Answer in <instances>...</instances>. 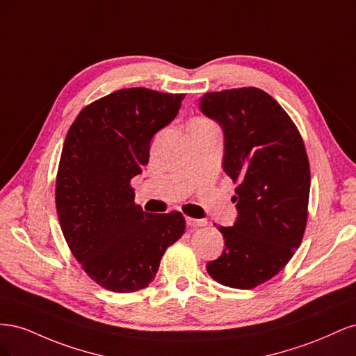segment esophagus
I'll list each match as a JSON object with an SVG mask.
<instances>
[{
    "label": "esophagus",
    "instance_id": "34e87169",
    "mask_svg": "<svg viewBox=\"0 0 356 356\" xmlns=\"http://www.w3.org/2000/svg\"><path fill=\"white\" fill-rule=\"evenodd\" d=\"M186 221H187L188 227H195V229L196 227H203V225L208 224L207 220H196V218H190V217H187Z\"/></svg>",
    "mask_w": 356,
    "mask_h": 356
}]
</instances>
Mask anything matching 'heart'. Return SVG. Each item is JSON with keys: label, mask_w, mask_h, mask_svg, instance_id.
<instances>
[{"label": "heart", "mask_w": 356, "mask_h": 356, "mask_svg": "<svg viewBox=\"0 0 356 356\" xmlns=\"http://www.w3.org/2000/svg\"><path fill=\"white\" fill-rule=\"evenodd\" d=\"M199 120H203V118H199Z\"/></svg>", "instance_id": "b5f03b06"}]
</instances>
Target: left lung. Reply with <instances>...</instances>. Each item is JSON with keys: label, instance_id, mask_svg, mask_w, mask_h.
Instances as JSON below:
<instances>
[{"label": "left lung", "instance_id": "obj_1", "mask_svg": "<svg viewBox=\"0 0 356 356\" xmlns=\"http://www.w3.org/2000/svg\"><path fill=\"white\" fill-rule=\"evenodd\" d=\"M203 114L225 138L224 172L236 187L239 211L220 258L207 270L221 285L251 289L276 276L303 241L310 166L297 126L270 95L257 88L204 93Z\"/></svg>", "mask_w": 356, "mask_h": 356}]
</instances>
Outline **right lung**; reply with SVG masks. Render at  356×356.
I'll list each match as a JSON object with an SVG mask.
<instances>
[{"mask_svg":"<svg viewBox=\"0 0 356 356\" xmlns=\"http://www.w3.org/2000/svg\"><path fill=\"white\" fill-rule=\"evenodd\" d=\"M184 93L120 89L80 111L63 143L56 211L72 255L93 282L135 293L186 232L178 211L148 213L131 181L148 163L149 141L178 114Z\"/></svg>","mask_w":356,"mask_h":356,"instance_id":"obj_1","label":"right lung"}]
</instances>
